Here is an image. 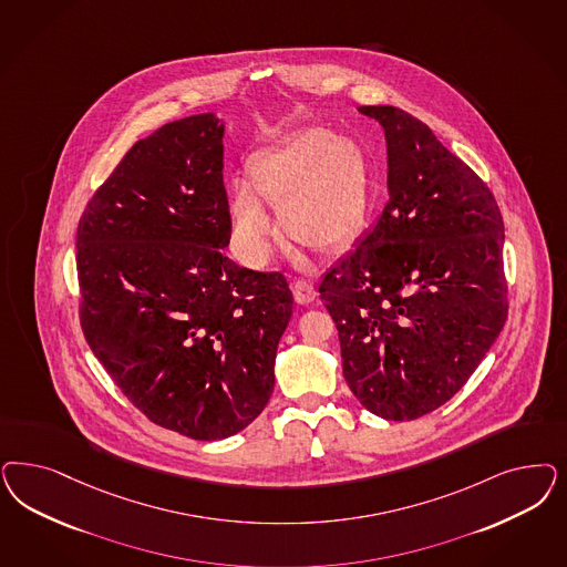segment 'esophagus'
<instances>
[{"label":"esophagus","instance_id":"34e87169","mask_svg":"<svg viewBox=\"0 0 567 567\" xmlns=\"http://www.w3.org/2000/svg\"><path fill=\"white\" fill-rule=\"evenodd\" d=\"M292 290L293 298H296L298 305H311L312 300H315V296H317L315 286H312L311 281H307V279H298V281L293 284Z\"/></svg>","mask_w":567,"mask_h":567}]
</instances>
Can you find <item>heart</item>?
<instances>
[{"mask_svg": "<svg viewBox=\"0 0 567 567\" xmlns=\"http://www.w3.org/2000/svg\"><path fill=\"white\" fill-rule=\"evenodd\" d=\"M250 182L229 189L231 238L252 267L274 256L277 220L265 202L279 208L288 234L319 250L340 248L363 225L367 173L359 147L328 128H307L279 146L258 152L248 165Z\"/></svg>", "mask_w": 567, "mask_h": 567, "instance_id": "obj_1", "label": "heart"}]
</instances>
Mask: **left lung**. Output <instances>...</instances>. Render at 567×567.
Returning a JSON list of instances; mask_svg holds the SVG:
<instances>
[{"label":"left lung","instance_id":"obj_1","mask_svg":"<svg viewBox=\"0 0 567 567\" xmlns=\"http://www.w3.org/2000/svg\"><path fill=\"white\" fill-rule=\"evenodd\" d=\"M359 112L384 127L388 202L319 292L352 394L382 420H417L457 394L505 326V227L486 183L425 123Z\"/></svg>","mask_w":567,"mask_h":567}]
</instances>
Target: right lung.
<instances>
[{
	"label": "right lung",
	"instance_id": "add662e5",
	"mask_svg": "<svg viewBox=\"0 0 567 567\" xmlns=\"http://www.w3.org/2000/svg\"><path fill=\"white\" fill-rule=\"evenodd\" d=\"M225 123L204 112L140 140L76 229L81 328L147 420L194 440L248 427L271 399L292 317L281 274L236 265Z\"/></svg>",
	"mask_w": 567,
	"mask_h": 567
}]
</instances>
